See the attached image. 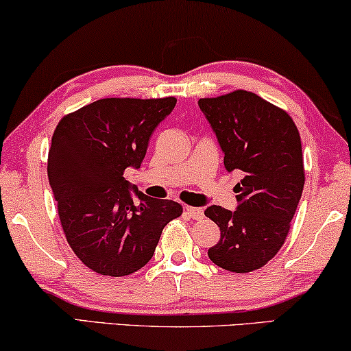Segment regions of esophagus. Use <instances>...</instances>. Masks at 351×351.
<instances>
[{
    "label": "esophagus",
    "mask_w": 351,
    "mask_h": 351,
    "mask_svg": "<svg viewBox=\"0 0 351 351\" xmlns=\"http://www.w3.org/2000/svg\"><path fill=\"white\" fill-rule=\"evenodd\" d=\"M185 213H186V215H189V217L195 219V220L203 219V215H204L203 209H201V208H191V206H186Z\"/></svg>",
    "instance_id": "obj_1"
}]
</instances>
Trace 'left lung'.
I'll return each instance as SVG.
<instances>
[{"mask_svg": "<svg viewBox=\"0 0 351 351\" xmlns=\"http://www.w3.org/2000/svg\"><path fill=\"white\" fill-rule=\"evenodd\" d=\"M198 104L219 138L227 171L244 174L234 186V213L220 206L204 210L220 227L208 256L233 273L258 270L285 244L304 190L299 129L285 110L244 89Z\"/></svg>", "mask_w": 351, "mask_h": 351, "instance_id": "obj_1", "label": "left lung"}]
</instances>
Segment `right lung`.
Listing matches in <instances>:
<instances>
[{
	"instance_id": "1",
	"label": "right lung",
	"mask_w": 351,
	"mask_h": 351,
	"mask_svg": "<svg viewBox=\"0 0 351 351\" xmlns=\"http://www.w3.org/2000/svg\"><path fill=\"white\" fill-rule=\"evenodd\" d=\"M176 97L100 99L65 114L52 134L47 177L65 238L86 267L105 276L141 270L162 228L184 209L172 199L131 196L128 167H141L148 138Z\"/></svg>"
}]
</instances>
